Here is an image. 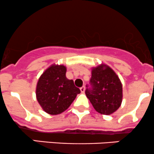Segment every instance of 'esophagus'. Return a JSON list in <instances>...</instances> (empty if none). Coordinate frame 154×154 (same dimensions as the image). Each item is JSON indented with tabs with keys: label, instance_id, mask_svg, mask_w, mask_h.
<instances>
[{
	"label": "esophagus",
	"instance_id": "34e87169",
	"mask_svg": "<svg viewBox=\"0 0 154 154\" xmlns=\"http://www.w3.org/2000/svg\"><path fill=\"white\" fill-rule=\"evenodd\" d=\"M80 90H81V91H82V93H84V91H85V86H82V87L80 88Z\"/></svg>",
	"mask_w": 154,
	"mask_h": 154
}]
</instances>
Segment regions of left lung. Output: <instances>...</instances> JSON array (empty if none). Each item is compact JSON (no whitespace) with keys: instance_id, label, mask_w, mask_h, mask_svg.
<instances>
[{"instance_id":"obj_1","label":"left lung","mask_w":154,"mask_h":154,"mask_svg":"<svg viewBox=\"0 0 154 154\" xmlns=\"http://www.w3.org/2000/svg\"><path fill=\"white\" fill-rule=\"evenodd\" d=\"M86 87V95L98 113L112 114L121 106L123 97L122 82L108 65L101 64L91 69L90 87Z\"/></svg>"}]
</instances>
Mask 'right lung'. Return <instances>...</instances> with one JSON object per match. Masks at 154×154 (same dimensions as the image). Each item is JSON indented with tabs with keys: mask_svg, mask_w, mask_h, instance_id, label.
Instances as JSON below:
<instances>
[{
	"mask_svg": "<svg viewBox=\"0 0 154 154\" xmlns=\"http://www.w3.org/2000/svg\"><path fill=\"white\" fill-rule=\"evenodd\" d=\"M66 67L51 65L43 72L36 86V98L46 113L57 115L67 110L80 89L66 78Z\"/></svg>",
	"mask_w": 154,
	"mask_h": 154,
	"instance_id": "add662e5",
	"label": "right lung"
}]
</instances>
